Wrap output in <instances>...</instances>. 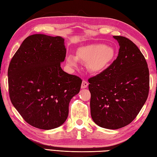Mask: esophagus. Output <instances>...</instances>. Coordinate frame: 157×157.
Masks as SVG:
<instances>
[{
  "label": "esophagus",
  "instance_id": "34e87169",
  "mask_svg": "<svg viewBox=\"0 0 157 157\" xmlns=\"http://www.w3.org/2000/svg\"><path fill=\"white\" fill-rule=\"evenodd\" d=\"M88 85H89L88 82L86 81V80H83V81H82V85H81L82 89L86 88V87L88 86Z\"/></svg>",
  "mask_w": 157,
  "mask_h": 157
}]
</instances>
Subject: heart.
I'll use <instances>...</instances> for the list:
<instances>
[{"mask_svg":"<svg viewBox=\"0 0 157 157\" xmlns=\"http://www.w3.org/2000/svg\"><path fill=\"white\" fill-rule=\"evenodd\" d=\"M116 51L111 46L104 44H91L77 50V58L73 55L66 57V62L71 67H76L78 59L86 63L87 68L92 73H100L105 70L112 62Z\"/></svg>","mask_w":157,"mask_h":157,"instance_id":"b5f03b06","label":"heart"}]
</instances>
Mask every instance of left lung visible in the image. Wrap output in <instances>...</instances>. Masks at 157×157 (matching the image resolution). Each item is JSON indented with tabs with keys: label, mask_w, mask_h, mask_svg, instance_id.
Here are the masks:
<instances>
[{
	"label": "left lung",
	"mask_w": 157,
	"mask_h": 157,
	"mask_svg": "<svg viewBox=\"0 0 157 157\" xmlns=\"http://www.w3.org/2000/svg\"><path fill=\"white\" fill-rule=\"evenodd\" d=\"M113 37L120 46L118 57L88 81L93 121L103 128L117 129L131 123L144 105L150 75L139 48L126 37Z\"/></svg>",
	"instance_id": "obj_1"
}]
</instances>
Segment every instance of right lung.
I'll use <instances>...</instances> for the list:
<instances>
[{"mask_svg":"<svg viewBox=\"0 0 157 157\" xmlns=\"http://www.w3.org/2000/svg\"><path fill=\"white\" fill-rule=\"evenodd\" d=\"M66 53L62 37L33 34L23 41L10 63V100L25 121L36 128L62 125L71 98L80 90L81 78L61 68Z\"/></svg>","mask_w":157,"mask_h":157,"instance_id":"add662e5","label":"right lung"}]
</instances>
